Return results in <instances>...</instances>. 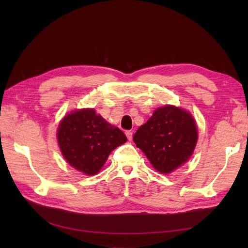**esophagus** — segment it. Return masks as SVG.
I'll return each mask as SVG.
<instances>
[{"instance_id":"obj_1","label":"esophagus","mask_w":248,"mask_h":248,"mask_svg":"<svg viewBox=\"0 0 248 248\" xmlns=\"http://www.w3.org/2000/svg\"><path fill=\"white\" fill-rule=\"evenodd\" d=\"M125 135H127V138H128V140H132L133 133L131 132V131H127V132H125Z\"/></svg>"}]
</instances>
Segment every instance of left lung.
<instances>
[{"instance_id": "left-lung-1", "label": "left lung", "mask_w": 248, "mask_h": 248, "mask_svg": "<svg viewBox=\"0 0 248 248\" xmlns=\"http://www.w3.org/2000/svg\"><path fill=\"white\" fill-rule=\"evenodd\" d=\"M197 140L193 116L173 105L156 108L133 136L136 147L161 173H170L184 164L193 155Z\"/></svg>"}]
</instances>
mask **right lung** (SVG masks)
Listing matches in <instances>:
<instances>
[{
    "label": "right lung",
    "mask_w": 248,
    "mask_h": 248,
    "mask_svg": "<svg viewBox=\"0 0 248 248\" xmlns=\"http://www.w3.org/2000/svg\"><path fill=\"white\" fill-rule=\"evenodd\" d=\"M57 141L62 156L87 176L96 175L110 152L127 141V136L93 108L73 110L57 128Z\"/></svg>",
    "instance_id": "obj_1"
}]
</instances>
